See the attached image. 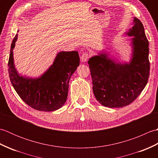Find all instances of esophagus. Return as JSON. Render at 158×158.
I'll return each mask as SVG.
<instances>
[{"label": "esophagus", "mask_w": 158, "mask_h": 158, "mask_svg": "<svg viewBox=\"0 0 158 158\" xmlns=\"http://www.w3.org/2000/svg\"><path fill=\"white\" fill-rule=\"evenodd\" d=\"M89 58V55L88 53H83L81 56V60L82 62H85Z\"/></svg>", "instance_id": "1"}]
</instances>
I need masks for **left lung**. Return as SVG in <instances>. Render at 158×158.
Returning a JSON list of instances; mask_svg holds the SVG:
<instances>
[{"mask_svg": "<svg viewBox=\"0 0 158 158\" xmlns=\"http://www.w3.org/2000/svg\"><path fill=\"white\" fill-rule=\"evenodd\" d=\"M126 35L132 36L129 62H120L105 52L88 60L94 94L102 105L109 108L130 105L140 94L148 81L149 41L138 18H134L132 28Z\"/></svg>", "mask_w": 158, "mask_h": 158, "instance_id": "1", "label": "left lung"}]
</instances>
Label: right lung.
Listing matches in <instances>:
<instances>
[{
  "label": "right lung",
  "mask_w": 158,
  "mask_h": 158,
  "mask_svg": "<svg viewBox=\"0 0 158 158\" xmlns=\"http://www.w3.org/2000/svg\"><path fill=\"white\" fill-rule=\"evenodd\" d=\"M18 34L13 39L8 62L10 81L16 92L25 103L41 111H54L66 101L70 77L80 63L76 51L60 52L52 64L38 77L21 75L17 70L13 59V49Z\"/></svg>",
  "instance_id": "add662e5"
}]
</instances>
